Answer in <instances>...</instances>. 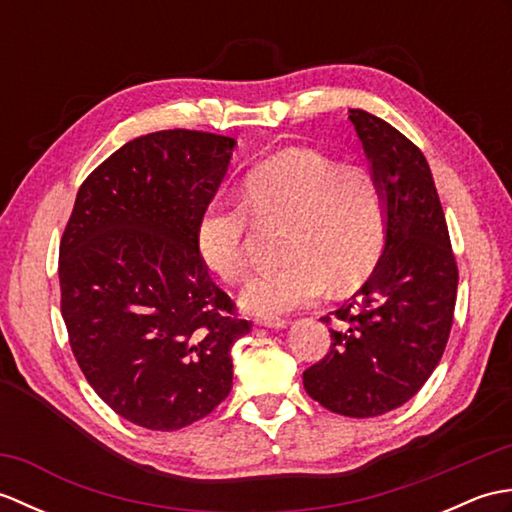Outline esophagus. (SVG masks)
Returning <instances> with one entry per match:
<instances>
[{
	"label": "esophagus",
	"instance_id": "esophagus-1",
	"mask_svg": "<svg viewBox=\"0 0 512 512\" xmlns=\"http://www.w3.org/2000/svg\"><path fill=\"white\" fill-rule=\"evenodd\" d=\"M255 323L262 325V328H268V330H281V328H286V325H288V321L281 319V317H257Z\"/></svg>",
	"mask_w": 512,
	"mask_h": 512
}]
</instances>
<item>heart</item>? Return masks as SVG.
Masks as SVG:
<instances>
[{"label": "heart", "instance_id": "heart-1", "mask_svg": "<svg viewBox=\"0 0 512 512\" xmlns=\"http://www.w3.org/2000/svg\"><path fill=\"white\" fill-rule=\"evenodd\" d=\"M244 204L220 202L198 226L209 270L239 284L250 268L248 212L259 222H288L279 266L248 281L239 295L253 314H284L350 292L372 275L387 239V195L374 169L343 165L319 151L295 149L266 160L244 180ZM249 211L246 212L245 209Z\"/></svg>", "mask_w": 512, "mask_h": 512}]
</instances>
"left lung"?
Returning <instances> with one entry per match:
<instances>
[{
	"instance_id": "left-lung-1",
	"label": "left lung",
	"mask_w": 512,
	"mask_h": 512,
	"mask_svg": "<svg viewBox=\"0 0 512 512\" xmlns=\"http://www.w3.org/2000/svg\"><path fill=\"white\" fill-rule=\"evenodd\" d=\"M387 195V239L363 288L339 310L332 345L303 372V387L334 413L374 418L405 405L427 383L447 347L458 264L422 151L383 118L350 110Z\"/></svg>"
}]
</instances>
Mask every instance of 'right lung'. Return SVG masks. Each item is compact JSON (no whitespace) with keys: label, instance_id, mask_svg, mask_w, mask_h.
<instances>
[{"label":"right lung","instance_id":"right-lung-1","mask_svg":"<svg viewBox=\"0 0 512 512\" xmlns=\"http://www.w3.org/2000/svg\"><path fill=\"white\" fill-rule=\"evenodd\" d=\"M235 138L165 129L129 140L83 180L59 246L72 354L118 416L154 431L202 420L233 387L250 332L198 250Z\"/></svg>","mask_w":512,"mask_h":512}]
</instances>
